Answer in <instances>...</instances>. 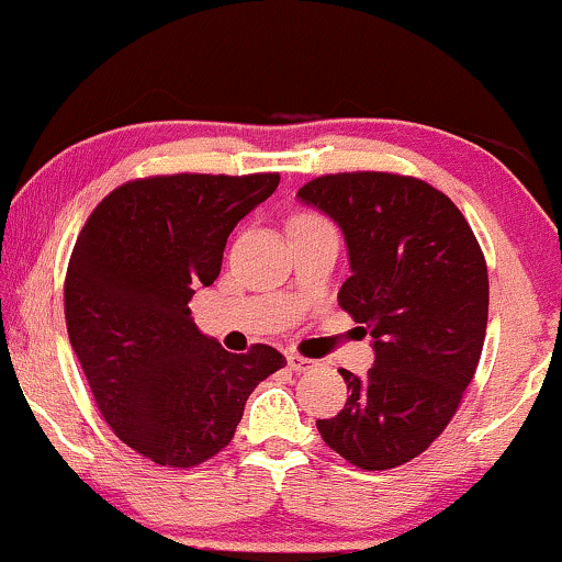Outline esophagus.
Listing matches in <instances>:
<instances>
[{"instance_id":"obj_1","label":"esophagus","mask_w":562,"mask_h":562,"mask_svg":"<svg viewBox=\"0 0 562 562\" xmlns=\"http://www.w3.org/2000/svg\"><path fill=\"white\" fill-rule=\"evenodd\" d=\"M286 360H289V368H291V371H296V373L312 371V368L317 366V363H314L312 358H304V356H299V352H289Z\"/></svg>"}]
</instances>
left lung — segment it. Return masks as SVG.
I'll list each match as a JSON object with an SVG mask.
<instances>
[{
    "label": "left lung",
    "mask_w": 562,
    "mask_h": 562,
    "mask_svg": "<svg viewBox=\"0 0 562 562\" xmlns=\"http://www.w3.org/2000/svg\"><path fill=\"white\" fill-rule=\"evenodd\" d=\"M299 199L329 214L352 276L337 302L373 337L363 379L340 368L348 402L317 419L329 448L363 471L409 463L456 417L488 322L486 258L463 212L414 176L327 173Z\"/></svg>",
    "instance_id": "obj_1"
}]
</instances>
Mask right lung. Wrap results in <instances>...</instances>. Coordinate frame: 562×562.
Masks as SVG:
<instances>
[{
    "mask_svg": "<svg viewBox=\"0 0 562 562\" xmlns=\"http://www.w3.org/2000/svg\"><path fill=\"white\" fill-rule=\"evenodd\" d=\"M279 173H173L122 183L89 214L64 283L68 340L97 409L127 448L194 468L233 440L252 389L286 366L271 345L227 352L189 302Z\"/></svg>",
    "mask_w": 562,
    "mask_h": 562,
    "instance_id": "add662e5",
    "label": "right lung"
}]
</instances>
